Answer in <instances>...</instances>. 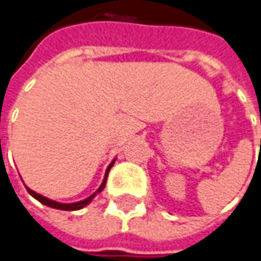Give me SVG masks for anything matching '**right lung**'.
Returning <instances> with one entry per match:
<instances>
[{"label": "right lung", "mask_w": 261, "mask_h": 261, "mask_svg": "<svg viewBox=\"0 0 261 261\" xmlns=\"http://www.w3.org/2000/svg\"><path fill=\"white\" fill-rule=\"evenodd\" d=\"M115 160H116V159H113V160H112V163L109 165V168H107V171H106V175H104V180H102V182H101V186L98 187V190H96L95 193H92L89 198H86V199H83V201H79V202H57V201H53V199H49V198L43 196V195H39V193H36L34 190H31V189H28V187H27V190H28V193H30L33 198H36L39 202H42V204H45V205H48V207H51V208L68 210V212H72V210H80V208H83V207L89 205V204L92 202V199L96 196V193L102 192V189L106 187V181H107L109 171H110V168L115 165Z\"/></svg>", "instance_id": "1"}]
</instances>
